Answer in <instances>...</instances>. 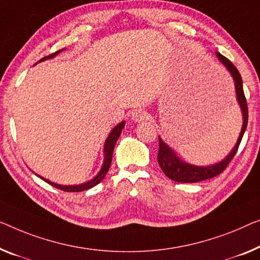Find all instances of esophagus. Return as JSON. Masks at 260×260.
I'll return each instance as SVG.
<instances>
[{"label":"esophagus","mask_w":260,"mask_h":260,"mask_svg":"<svg viewBox=\"0 0 260 260\" xmlns=\"http://www.w3.org/2000/svg\"><path fill=\"white\" fill-rule=\"evenodd\" d=\"M147 119H148V113L143 110H137L133 112V114H132V120L135 122H141L143 120Z\"/></svg>","instance_id":"34e87169"}]
</instances>
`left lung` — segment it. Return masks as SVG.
<instances>
[{
  "instance_id": "left-lung-1",
  "label": "left lung",
  "mask_w": 260,
  "mask_h": 260,
  "mask_svg": "<svg viewBox=\"0 0 260 260\" xmlns=\"http://www.w3.org/2000/svg\"><path fill=\"white\" fill-rule=\"evenodd\" d=\"M216 56L219 59L220 63L224 64V67L228 69V71L231 73L232 78H234V81H235L236 94H237V100H238L239 106H241L242 114H243V127H242L241 134H239L237 143H236L230 154L228 155L224 160L218 162V164L205 166V167H199V166H192V165L187 164V162H183L181 158H179V156H177L175 152L170 148L167 143L162 141L161 138H158L157 162L158 165H160L162 172H164L170 180L175 182H182V183H195V182L204 181V180L211 179V177L219 175V174L226 168V166L230 164V161L234 158L236 153H237L239 143H241L244 132L246 129L249 113H247V103L245 99V94H244L243 80H242L241 73H239L237 68H236L226 57L220 55L219 52H216Z\"/></svg>"
}]
</instances>
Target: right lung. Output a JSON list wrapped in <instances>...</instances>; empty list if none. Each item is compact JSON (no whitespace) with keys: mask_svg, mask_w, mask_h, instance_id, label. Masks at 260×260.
Listing matches in <instances>:
<instances>
[{"mask_svg":"<svg viewBox=\"0 0 260 260\" xmlns=\"http://www.w3.org/2000/svg\"><path fill=\"white\" fill-rule=\"evenodd\" d=\"M60 51H57L55 53H52V55H49L48 57H44L42 58V60H45V59H49V58H52L55 57L56 55H58ZM123 127H125V121L120 122L119 125H117L114 127L112 132L108 135L107 139H106V142H105V147H104V154H105V158H104V164H103V167L100 169V172L96 174V176L94 179H92L91 181L88 182H85V183H81V184H77V185H60V184H57V183H53V182L49 181V180H45L43 177H41V179H43L45 182H48L49 184L53 185V187L57 188V189H60V190L63 191H68V192H78V191H84V190H87V189H90L92 187H94L98 183L102 182V180L105 177V175L108 172V169H110V166H111V162H112V155H113V149H114V146L115 143H117L118 139L120 137V134H121V131Z\"/></svg>","mask_w":260,"mask_h":260,"instance_id":"right-lung-1","label":"right lung"}]
</instances>
